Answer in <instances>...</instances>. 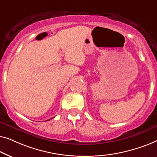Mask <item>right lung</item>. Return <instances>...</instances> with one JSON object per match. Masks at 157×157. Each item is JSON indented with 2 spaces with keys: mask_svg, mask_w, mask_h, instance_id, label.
<instances>
[{
  "mask_svg": "<svg viewBox=\"0 0 157 157\" xmlns=\"http://www.w3.org/2000/svg\"><path fill=\"white\" fill-rule=\"evenodd\" d=\"M48 120H49V119H48ZM48 120H47V121H48Z\"/></svg>",
  "mask_w": 157,
  "mask_h": 157,
  "instance_id": "right-lung-1",
  "label": "right lung"
}]
</instances>
